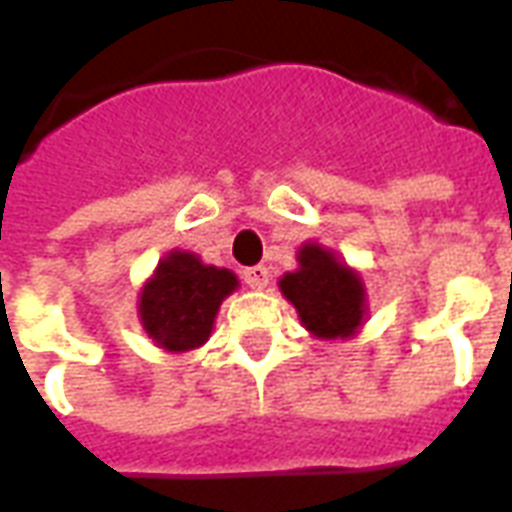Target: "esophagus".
Instances as JSON below:
<instances>
[{
  "label": "esophagus",
  "instance_id": "esophagus-1",
  "mask_svg": "<svg viewBox=\"0 0 512 512\" xmlns=\"http://www.w3.org/2000/svg\"><path fill=\"white\" fill-rule=\"evenodd\" d=\"M244 282L252 290H263L268 285V268L266 266L244 268Z\"/></svg>",
  "mask_w": 512,
  "mask_h": 512
}]
</instances>
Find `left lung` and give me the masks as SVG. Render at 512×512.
<instances>
[{
	"mask_svg": "<svg viewBox=\"0 0 512 512\" xmlns=\"http://www.w3.org/2000/svg\"><path fill=\"white\" fill-rule=\"evenodd\" d=\"M299 263V271L279 279V288L299 310L301 323L326 340L354 334L365 315L362 279L318 244L304 246Z\"/></svg>",
	"mask_w": 512,
	"mask_h": 512,
	"instance_id": "obj_1",
	"label": "left lung"
}]
</instances>
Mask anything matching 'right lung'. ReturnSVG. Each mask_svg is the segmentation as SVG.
I'll list each match as a JSON object with an SVG mask.
<instances>
[{"instance_id":"1","label":"right lung","mask_w":512,"mask_h":512,"mask_svg":"<svg viewBox=\"0 0 512 512\" xmlns=\"http://www.w3.org/2000/svg\"><path fill=\"white\" fill-rule=\"evenodd\" d=\"M238 285L233 271L205 266L189 252H172L139 296L145 332L167 351H191L211 337L224 296Z\"/></svg>"}]
</instances>
